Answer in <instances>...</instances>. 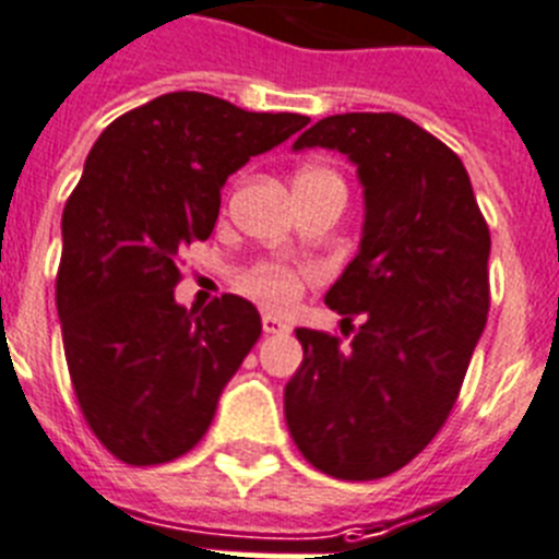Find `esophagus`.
I'll return each instance as SVG.
<instances>
[{"mask_svg": "<svg viewBox=\"0 0 559 559\" xmlns=\"http://www.w3.org/2000/svg\"><path fill=\"white\" fill-rule=\"evenodd\" d=\"M262 331L265 333H288L290 325L285 319H280L276 313H262Z\"/></svg>", "mask_w": 559, "mask_h": 559, "instance_id": "obj_1", "label": "esophagus"}]
</instances>
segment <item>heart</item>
<instances>
[{
    "instance_id": "1",
    "label": "heart",
    "mask_w": 559,
    "mask_h": 559,
    "mask_svg": "<svg viewBox=\"0 0 559 559\" xmlns=\"http://www.w3.org/2000/svg\"><path fill=\"white\" fill-rule=\"evenodd\" d=\"M294 189L297 192H319V189H342L345 192V180L331 166L308 164L297 171ZM311 280H317V271L311 265H290V262L265 260L242 271L240 288L246 290L248 297L260 299L269 308L288 311Z\"/></svg>"
}]
</instances>
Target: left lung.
Wrapping results in <instances>:
<instances>
[{
  "instance_id": "obj_1",
  "label": "left lung",
  "mask_w": 559,
  "mask_h": 559,
  "mask_svg": "<svg viewBox=\"0 0 559 559\" xmlns=\"http://www.w3.org/2000/svg\"><path fill=\"white\" fill-rule=\"evenodd\" d=\"M325 146L359 166V254L325 294L349 336L297 328L302 365L285 421L305 461L338 480L388 478L447 424L489 313V226L461 157L409 118L345 112L294 150Z\"/></svg>"
}]
</instances>
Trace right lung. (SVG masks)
Here are the masks:
<instances>
[{"label": "right lung", "instance_id": "1", "mask_svg": "<svg viewBox=\"0 0 559 559\" xmlns=\"http://www.w3.org/2000/svg\"><path fill=\"white\" fill-rule=\"evenodd\" d=\"M308 116L166 93L123 112L90 150L61 217V338L81 416L130 466L175 461L206 436L223 388L262 333L248 299L175 302L180 254L209 240L221 189Z\"/></svg>", "mask_w": 559, "mask_h": 559}]
</instances>
